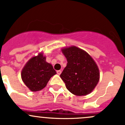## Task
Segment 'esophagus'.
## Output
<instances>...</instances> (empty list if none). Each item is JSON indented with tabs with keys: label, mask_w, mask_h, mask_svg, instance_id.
I'll return each instance as SVG.
<instances>
[{
	"label": "esophagus",
	"mask_w": 125,
	"mask_h": 125,
	"mask_svg": "<svg viewBox=\"0 0 125 125\" xmlns=\"http://www.w3.org/2000/svg\"><path fill=\"white\" fill-rule=\"evenodd\" d=\"M56 73H57L58 74L60 75V74L61 73V70H57V71H56Z\"/></svg>",
	"instance_id": "1"
}]
</instances>
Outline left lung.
Wrapping results in <instances>:
<instances>
[{
  "mask_svg": "<svg viewBox=\"0 0 125 125\" xmlns=\"http://www.w3.org/2000/svg\"><path fill=\"white\" fill-rule=\"evenodd\" d=\"M67 61L60 77L67 90L76 96H85L94 89L100 78L94 60L87 52L76 46L61 49Z\"/></svg>",
  "mask_w": 125,
  "mask_h": 125,
  "instance_id": "obj_1",
  "label": "left lung"
}]
</instances>
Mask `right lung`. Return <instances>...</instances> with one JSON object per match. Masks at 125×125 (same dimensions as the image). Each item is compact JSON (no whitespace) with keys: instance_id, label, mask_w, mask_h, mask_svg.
Returning a JSON list of instances; mask_svg holds the SVG:
<instances>
[{"instance_id":"add662e5","label":"right lung","mask_w":125,"mask_h":125,"mask_svg":"<svg viewBox=\"0 0 125 125\" xmlns=\"http://www.w3.org/2000/svg\"><path fill=\"white\" fill-rule=\"evenodd\" d=\"M46 58L43 52H40L32 57L21 70V79L31 91L42 90L51 77L56 74L52 64L46 62Z\"/></svg>"}]
</instances>
